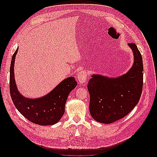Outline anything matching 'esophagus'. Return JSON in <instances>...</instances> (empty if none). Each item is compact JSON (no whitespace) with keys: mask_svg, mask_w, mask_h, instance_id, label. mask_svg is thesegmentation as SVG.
I'll list each match as a JSON object with an SVG mask.
<instances>
[{"mask_svg":"<svg viewBox=\"0 0 157 157\" xmlns=\"http://www.w3.org/2000/svg\"><path fill=\"white\" fill-rule=\"evenodd\" d=\"M88 78V75L85 71H81L78 73L77 79L80 84H84L86 83Z\"/></svg>","mask_w":157,"mask_h":157,"instance_id":"esophagus-1","label":"esophagus"}]
</instances>
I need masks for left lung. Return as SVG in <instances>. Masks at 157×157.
I'll return each mask as SVG.
<instances>
[{"instance_id":"1","label":"left lung","mask_w":157,"mask_h":157,"mask_svg":"<svg viewBox=\"0 0 157 157\" xmlns=\"http://www.w3.org/2000/svg\"><path fill=\"white\" fill-rule=\"evenodd\" d=\"M134 63L128 72L117 77L92 75L88 84L90 113L95 121L110 124L126 116L138 103L143 88L144 65L134 43H128Z\"/></svg>"}]
</instances>
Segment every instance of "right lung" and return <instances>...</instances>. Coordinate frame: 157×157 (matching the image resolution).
Here are the masks:
<instances>
[{"instance_id": "1", "label": "right lung", "mask_w": 157, "mask_h": 157, "mask_svg": "<svg viewBox=\"0 0 157 157\" xmlns=\"http://www.w3.org/2000/svg\"><path fill=\"white\" fill-rule=\"evenodd\" d=\"M18 48L12 58L10 69V91L14 105L27 120L42 126L54 125L65 113L69 94L77 86L75 77L66 78L48 94L39 98L23 96L18 91L14 76V62Z\"/></svg>"}]
</instances>
